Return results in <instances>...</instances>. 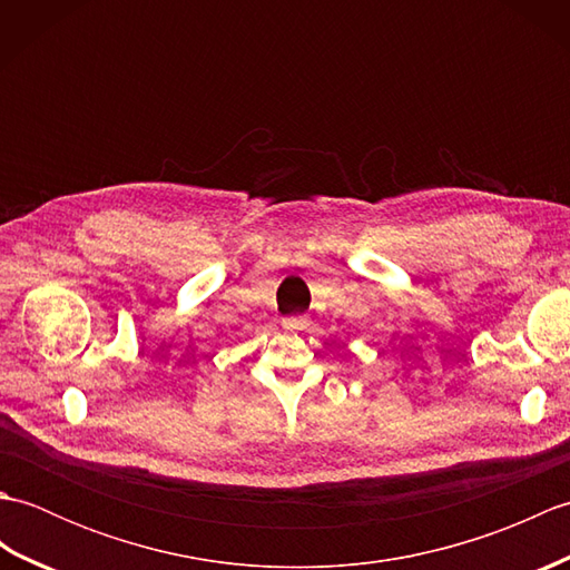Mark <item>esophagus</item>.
Listing matches in <instances>:
<instances>
[{
  "label": "esophagus",
  "mask_w": 570,
  "mask_h": 570,
  "mask_svg": "<svg viewBox=\"0 0 570 570\" xmlns=\"http://www.w3.org/2000/svg\"><path fill=\"white\" fill-rule=\"evenodd\" d=\"M298 325H301V323H288V328H298Z\"/></svg>",
  "instance_id": "1"
}]
</instances>
